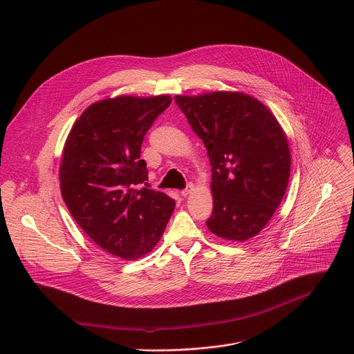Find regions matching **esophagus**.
<instances>
[{"mask_svg":"<svg viewBox=\"0 0 354 354\" xmlns=\"http://www.w3.org/2000/svg\"><path fill=\"white\" fill-rule=\"evenodd\" d=\"M193 190H194V185H193V183H189V185L186 186V189H183V190L180 192V194H182L183 197H186V196H189Z\"/></svg>","mask_w":354,"mask_h":354,"instance_id":"obj_1","label":"esophagus"}]
</instances>
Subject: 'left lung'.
Instances as JSON below:
<instances>
[{
    "label": "left lung",
    "instance_id": "obj_1",
    "mask_svg": "<svg viewBox=\"0 0 354 354\" xmlns=\"http://www.w3.org/2000/svg\"><path fill=\"white\" fill-rule=\"evenodd\" d=\"M175 102L205 142L212 165V234L245 242L280 206L290 179L287 136L270 109L239 91L176 95Z\"/></svg>",
    "mask_w": 354,
    "mask_h": 354
}]
</instances>
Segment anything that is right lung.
I'll list each match as a JSON object with an SVG mask.
<instances>
[{
  "label": "right lung",
  "instance_id": "1",
  "mask_svg": "<svg viewBox=\"0 0 354 354\" xmlns=\"http://www.w3.org/2000/svg\"><path fill=\"white\" fill-rule=\"evenodd\" d=\"M171 102L169 95L96 100L64 142L59 169L64 203L96 245L123 261L149 254L175 209L164 192L136 189L148 179L140 160L144 136Z\"/></svg>",
  "mask_w": 354,
  "mask_h": 354
}]
</instances>
